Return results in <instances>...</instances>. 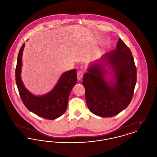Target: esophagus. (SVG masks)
Returning <instances> with one entry per match:
<instances>
[{
    "label": "esophagus",
    "mask_w": 157,
    "mask_h": 157,
    "mask_svg": "<svg viewBox=\"0 0 157 157\" xmlns=\"http://www.w3.org/2000/svg\"><path fill=\"white\" fill-rule=\"evenodd\" d=\"M83 72L82 71H79L77 73V78L79 81H81L83 78Z\"/></svg>",
    "instance_id": "esophagus-1"
}]
</instances>
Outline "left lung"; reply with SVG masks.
Listing matches in <instances>:
<instances>
[{
    "mask_svg": "<svg viewBox=\"0 0 157 157\" xmlns=\"http://www.w3.org/2000/svg\"><path fill=\"white\" fill-rule=\"evenodd\" d=\"M106 66L113 72L115 82L105 79L109 72L104 68ZM87 71L82 84L90 112L101 117H111L129 105L136 82V67L131 50L121 38L115 49L106 53Z\"/></svg>",
    "mask_w": 157,
    "mask_h": 157,
    "instance_id": "8db88e82",
    "label": "left lung"
}]
</instances>
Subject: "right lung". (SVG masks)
<instances>
[{
    "label": "right lung",
    "mask_w": 157,
    "mask_h": 157,
    "mask_svg": "<svg viewBox=\"0 0 157 157\" xmlns=\"http://www.w3.org/2000/svg\"><path fill=\"white\" fill-rule=\"evenodd\" d=\"M25 44L21 46L17 56L15 71L16 83L23 104L30 112L48 120H55L67 110L71 91L77 82L76 70L65 72L60 77L52 90L42 96H36L27 90L21 79L22 53Z\"/></svg>",
    "instance_id": "add662e5"
}]
</instances>
